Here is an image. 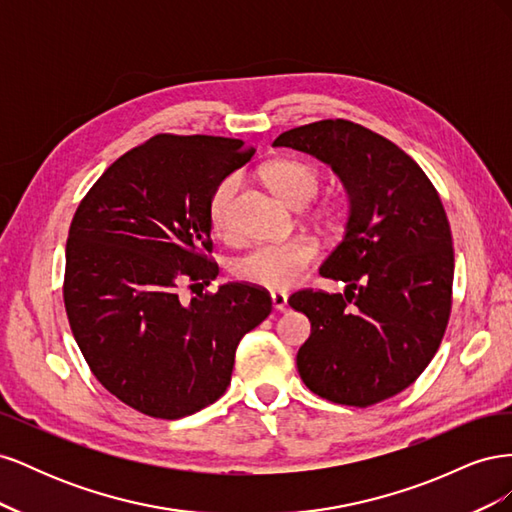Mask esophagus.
Segmentation results:
<instances>
[{"instance_id": "1", "label": "esophagus", "mask_w": 512, "mask_h": 512, "mask_svg": "<svg viewBox=\"0 0 512 512\" xmlns=\"http://www.w3.org/2000/svg\"><path fill=\"white\" fill-rule=\"evenodd\" d=\"M271 301H273V307L277 309V312H286L288 309V294L286 292H271Z\"/></svg>"}]
</instances>
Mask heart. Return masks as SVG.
Here are the masks:
<instances>
[{"mask_svg":"<svg viewBox=\"0 0 512 512\" xmlns=\"http://www.w3.org/2000/svg\"><path fill=\"white\" fill-rule=\"evenodd\" d=\"M262 177L286 205L297 209L312 203L322 183L318 168L301 160H275L262 170ZM239 183L241 179L237 175H228L215 185L209 196V224L218 235H228L232 224V203H235L239 192ZM316 260L318 245L312 239L265 243L239 256L232 265V273L245 284L286 290L299 284Z\"/></svg>","mask_w":512,"mask_h":512,"instance_id":"1","label":"heart"}]
</instances>
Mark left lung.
Listing matches in <instances>:
<instances>
[{
	"label": "left lung",
	"mask_w": 512,
	"mask_h": 512,
	"mask_svg": "<svg viewBox=\"0 0 512 512\" xmlns=\"http://www.w3.org/2000/svg\"><path fill=\"white\" fill-rule=\"evenodd\" d=\"M273 147L329 164L350 194L346 235L320 275L344 294L305 288L288 299L312 322L299 376L312 393L367 408L423 374L453 305V237L438 190L406 151L348 119L292 128Z\"/></svg>",
	"instance_id": "8db88e82"
}]
</instances>
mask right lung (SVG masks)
Here are the masks:
<instances>
[{"label":"right lung","mask_w":512,"mask_h":512,"mask_svg":"<svg viewBox=\"0 0 512 512\" xmlns=\"http://www.w3.org/2000/svg\"><path fill=\"white\" fill-rule=\"evenodd\" d=\"M252 156L239 138L158 134L108 166L74 213L72 335L104 389L147 416L175 421L218 401L241 337L271 314L269 292L254 284L200 290L190 305L177 294L218 275L207 203Z\"/></svg>","instance_id":"1"}]
</instances>
